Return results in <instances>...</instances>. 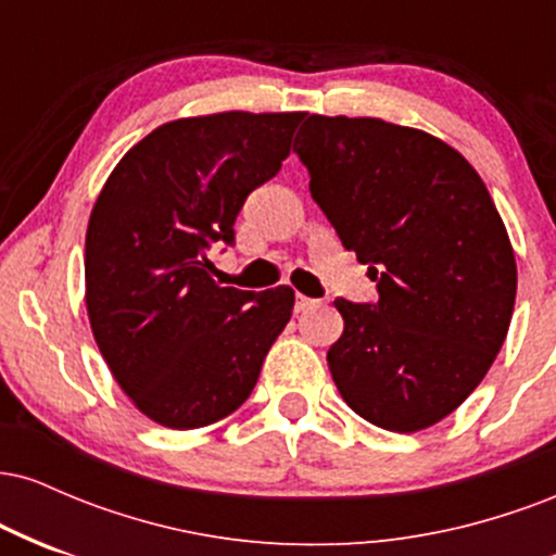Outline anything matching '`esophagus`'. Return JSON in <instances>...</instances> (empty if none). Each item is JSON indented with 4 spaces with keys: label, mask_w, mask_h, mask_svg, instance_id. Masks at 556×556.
<instances>
[{
    "label": "esophagus",
    "mask_w": 556,
    "mask_h": 556,
    "mask_svg": "<svg viewBox=\"0 0 556 556\" xmlns=\"http://www.w3.org/2000/svg\"><path fill=\"white\" fill-rule=\"evenodd\" d=\"M316 303H318V300H314V298H305V295H300V292H298V298H295V311H298V314H303V311L314 308Z\"/></svg>",
    "instance_id": "obj_1"
}]
</instances>
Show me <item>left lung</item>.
<instances>
[{
	"label": "left lung",
	"mask_w": 556,
	"mask_h": 556,
	"mask_svg": "<svg viewBox=\"0 0 556 556\" xmlns=\"http://www.w3.org/2000/svg\"><path fill=\"white\" fill-rule=\"evenodd\" d=\"M292 151L379 290L334 300L331 379L368 424L429 429L481 384L513 318L518 266L486 185L444 140L379 117L311 114Z\"/></svg>",
	"instance_id": "obj_1"
}]
</instances>
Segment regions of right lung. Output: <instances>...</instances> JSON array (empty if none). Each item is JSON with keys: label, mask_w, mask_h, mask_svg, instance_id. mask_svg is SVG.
<instances>
[{"label": "right lung", "mask_w": 556, "mask_h": 556, "mask_svg": "<svg viewBox=\"0 0 556 556\" xmlns=\"http://www.w3.org/2000/svg\"><path fill=\"white\" fill-rule=\"evenodd\" d=\"M305 112H219L159 125L106 177L86 229L93 340L132 405L201 429L256 387L295 292L219 287L206 251L235 240L251 190L290 154Z\"/></svg>", "instance_id": "1"}]
</instances>
